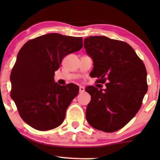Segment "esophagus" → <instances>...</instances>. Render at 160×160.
I'll list each match as a JSON object with an SVG mask.
<instances>
[{"label":"esophagus","mask_w":160,"mask_h":160,"mask_svg":"<svg viewBox=\"0 0 160 160\" xmlns=\"http://www.w3.org/2000/svg\"><path fill=\"white\" fill-rule=\"evenodd\" d=\"M84 91V87L82 86L79 87V92H83Z\"/></svg>","instance_id":"34e87169"}]
</instances>
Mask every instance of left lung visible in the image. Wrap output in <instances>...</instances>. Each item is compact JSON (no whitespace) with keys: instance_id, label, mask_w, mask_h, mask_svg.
Returning a JSON list of instances; mask_svg holds the SVG:
<instances>
[{"instance_id":"8db88e82","label":"left lung","mask_w":160,"mask_h":160,"mask_svg":"<svg viewBox=\"0 0 160 160\" xmlns=\"http://www.w3.org/2000/svg\"><path fill=\"white\" fill-rule=\"evenodd\" d=\"M84 48L94 62L93 77L106 83V89L94 86L86 119L95 129L113 132L126 125L141 108L148 90L147 72L143 61L128 43L106 36H89Z\"/></svg>"}]
</instances>
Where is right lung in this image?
<instances>
[{"instance_id":"right-lung-1","label":"right lung","mask_w":160,"mask_h":160,"mask_svg":"<svg viewBox=\"0 0 160 160\" xmlns=\"http://www.w3.org/2000/svg\"><path fill=\"white\" fill-rule=\"evenodd\" d=\"M81 37L49 33L26 42L17 54L11 73V98L19 116L28 125L41 131L60 126L65 112L78 93L73 84L54 82V72L68 54L83 47Z\"/></svg>"}]
</instances>
